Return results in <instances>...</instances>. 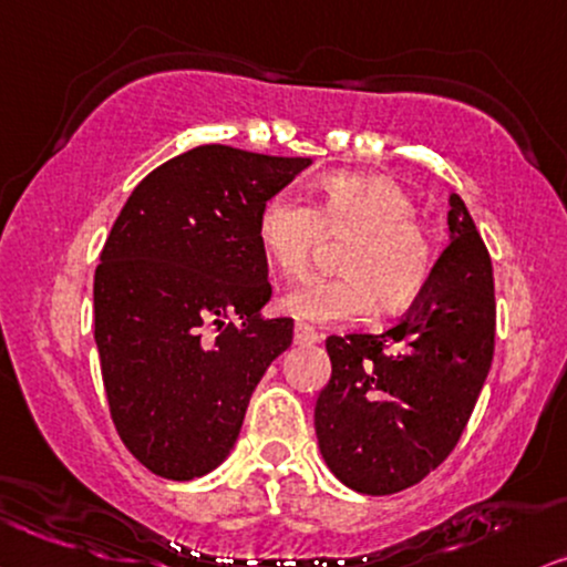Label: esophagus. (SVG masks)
Listing matches in <instances>:
<instances>
[{
	"label": "esophagus",
	"instance_id": "esophagus-1",
	"mask_svg": "<svg viewBox=\"0 0 567 567\" xmlns=\"http://www.w3.org/2000/svg\"><path fill=\"white\" fill-rule=\"evenodd\" d=\"M296 342L298 346H313V342H321V334L308 324H296Z\"/></svg>",
	"mask_w": 567,
	"mask_h": 567
}]
</instances>
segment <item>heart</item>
<instances>
[{
	"label": "heart",
	"mask_w": 567,
	"mask_h": 567,
	"mask_svg": "<svg viewBox=\"0 0 567 567\" xmlns=\"http://www.w3.org/2000/svg\"><path fill=\"white\" fill-rule=\"evenodd\" d=\"M415 200L395 177L332 172L317 185L308 209L292 193L261 206L256 238L279 275H303L321 235L353 233L342 250L340 277H308L285 292L282 308L300 321L332 324L377 311H403L426 288L434 267L429 235L415 225Z\"/></svg>",
	"instance_id": "1"
}]
</instances>
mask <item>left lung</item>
Listing matches in <instances>:
<instances>
[{
    "label": "left lung",
    "instance_id": "8db88e82",
    "mask_svg": "<svg viewBox=\"0 0 567 567\" xmlns=\"http://www.w3.org/2000/svg\"><path fill=\"white\" fill-rule=\"evenodd\" d=\"M411 311L382 334L327 337L332 377L313 426L327 468L361 494L419 484L461 440L494 353V277L463 198Z\"/></svg>",
    "mask_w": 567,
    "mask_h": 567
}]
</instances>
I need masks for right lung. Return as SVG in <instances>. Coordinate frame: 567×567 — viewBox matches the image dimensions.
<instances>
[{
    "label": "right lung",
    "instance_id": "1",
    "mask_svg": "<svg viewBox=\"0 0 567 567\" xmlns=\"http://www.w3.org/2000/svg\"><path fill=\"white\" fill-rule=\"evenodd\" d=\"M311 159L190 148L135 185L93 277L112 421L148 471L190 482L233 453L264 371L292 342L267 319L261 206Z\"/></svg>",
    "mask_w": 567,
    "mask_h": 567
}]
</instances>
